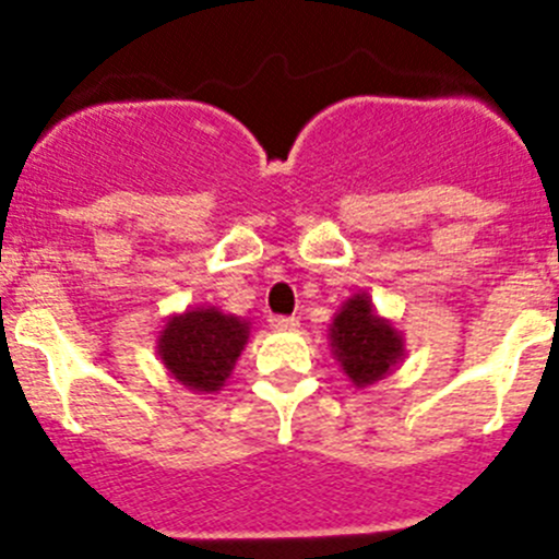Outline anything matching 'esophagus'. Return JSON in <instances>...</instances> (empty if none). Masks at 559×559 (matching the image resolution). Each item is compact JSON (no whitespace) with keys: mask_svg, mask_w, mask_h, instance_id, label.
<instances>
[{"mask_svg":"<svg viewBox=\"0 0 559 559\" xmlns=\"http://www.w3.org/2000/svg\"><path fill=\"white\" fill-rule=\"evenodd\" d=\"M270 326H273V330H297L300 321H297L295 316H270Z\"/></svg>","mask_w":559,"mask_h":559,"instance_id":"obj_1","label":"esophagus"}]
</instances>
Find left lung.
<instances>
[{
  "instance_id": "obj_1",
  "label": "left lung",
  "mask_w": 559,
  "mask_h": 559,
  "mask_svg": "<svg viewBox=\"0 0 559 559\" xmlns=\"http://www.w3.org/2000/svg\"><path fill=\"white\" fill-rule=\"evenodd\" d=\"M330 341L343 373L357 389L386 379L405 352L403 335L392 321L376 313L365 292L343 302L330 324Z\"/></svg>"
}]
</instances>
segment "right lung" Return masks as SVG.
Here are the masks:
<instances>
[{
	"label": "right lung",
	"mask_w": 559,
	"mask_h": 559,
	"mask_svg": "<svg viewBox=\"0 0 559 559\" xmlns=\"http://www.w3.org/2000/svg\"><path fill=\"white\" fill-rule=\"evenodd\" d=\"M246 343L248 321L218 308H194L167 319L156 348L175 381L191 392L213 394L229 379Z\"/></svg>",
	"instance_id": "1"
}]
</instances>
